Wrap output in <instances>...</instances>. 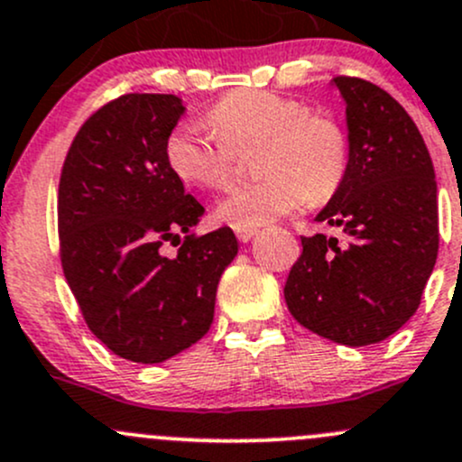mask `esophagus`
Listing matches in <instances>:
<instances>
[{"mask_svg":"<svg viewBox=\"0 0 462 462\" xmlns=\"http://www.w3.org/2000/svg\"><path fill=\"white\" fill-rule=\"evenodd\" d=\"M256 227H235V235H236V239L239 241H244V244H247V241L252 239V236L256 235Z\"/></svg>","mask_w":462,"mask_h":462,"instance_id":"34e87169","label":"esophagus"}]
</instances>
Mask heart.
<instances>
[{
    "label": "heart",
    "instance_id": "obj_1",
    "mask_svg": "<svg viewBox=\"0 0 462 462\" xmlns=\"http://www.w3.org/2000/svg\"><path fill=\"white\" fill-rule=\"evenodd\" d=\"M208 130L179 125L166 139V162L188 186L226 188L239 157L254 152L261 179L217 203L218 221L254 227L305 201H328L349 166L347 133L337 116L314 113L300 99L270 90H235L208 113Z\"/></svg>",
    "mask_w": 462,
    "mask_h": 462
}]
</instances>
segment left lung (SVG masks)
Masks as SVG:
<instances>
[{"label": "left lung", "mask_w": 462, "mask_h": 462, "mask_svg": "<svg viewBox=\"0 0 462 462\" xmlns=\"http://www.w3.org/2000/svg\"><path fill=\"white\" fill-rule=\"evenodd\" d=\"M347 108L349 166L317 221L341 236H303L285 303L303 328L343 346L385 341L414 317L439 254L430 150L414 119L361 77H334Z\"/></svg>", "instance_id": "left-lung-1"}]
</instances>
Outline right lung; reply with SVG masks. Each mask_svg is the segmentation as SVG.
<instances>
[{
  "instance_id": "obj_1",
  "label": "right lung",
  "mask_w": 462,
  "mask_h": 462,
  "mask_svg": "<svg viewBox=\"0 0 462 462\" xmlns=\"http://www.w3.org/2000/svg\"><path fill=\"white\" fill-rule=\"evenodd\" d=\"M183 110L177 95L116 97L84 121L60 179L68 285L90 332L143 365L183 352L210 329L218 279L239 250L230 227L190 232L203 206L166 162V139ZM166 240L182 244L177 255L162 254Z\"/></svg>"
}]
</instances>
